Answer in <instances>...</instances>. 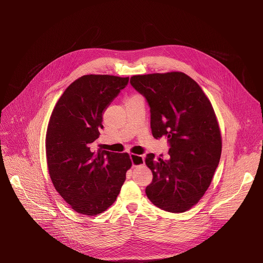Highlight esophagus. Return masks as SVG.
I'll list each match as a JSON object with an SVG mask.
<instances>
[{
	"label": "esophagus",
	"instance_id": "34e87169",
	"mask_svg": "<svg viewBox=\"0 0 263 263\" xmlns=\"http://www.w3.org/2000/svg\"><path fill=\"white\" fill-rule=\"evenodd\" d=\"M130 159L132 162V166L136 167L139 165L145 164V157L143 155H136V154H130Z\"/></svg>",
	"mask_w": 263,
	"mask_h": 263
}]
</instances>
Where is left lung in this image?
I'll list each match as a JSON object with an SVG mask.
<instances>
[{"instance_id": "obj_1", "label": "left lung", "mask_w": 263, "mask_h": 263, "mask_svg": "<svg viewBox=\"0 0 263 263\" xmlns=\"http://www.w3.org/2000/svg\"><path fill=\"white\" fill-rule=\"evenodd\" d=\"M131 85L150 107L154 138H168V160L146 156L153 179L148 199L170 213H184L196 205L212 183L219 165L222 141L211 101L200 85L181 72L136 75Z\"/></svg>"}]
</instances>
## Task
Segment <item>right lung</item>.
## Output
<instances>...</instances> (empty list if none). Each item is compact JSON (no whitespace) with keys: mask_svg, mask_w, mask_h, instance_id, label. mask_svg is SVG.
Segmentation results:
<instances>
[{"mask_svg":"<svg viewBox=\"0 0 263 263\" xmlns=\"http://www.w3.org/2000/svg\"><path fill=\"white\" fill-rule=\"evenodd\" d=\"M128 82L129 77L84 75L68 85L50 115L45 139L49 177L81 215L107 211L132 166L128 153L91 149L103 128V112Z\"/></svg>","mask_w":263,"mask_h":263,"instance_id":"add662e5","label":"right lung"}]
</instances>
